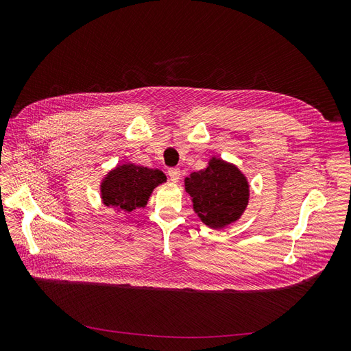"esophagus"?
<instances>
[{"label": "esophagus", "instance_id": "34e87169", "mask_svg": "<svg viewBox=\"0 0 351 351\" xmlns=\"http://www.w3.org/2000/svg\"><path fill=\"white\" fill-rule=\"evenodd\" d=\"M168 177L173 183H177L180 180V169L178 168H168Z\"/></svg>", "mask_w": 351, "mask_h": 351}]
</instances>
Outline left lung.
I'll use <instances>...</instances> for the list:
<instances>
[{"instance_id": "left-lung-1", "label": "left lung", "mask_w": 351, "mask_h": 351, "mask_svg": "<svg viewBox=\"0 0 351 351\" xmlns=\"http://www.w3.org/2000/svg\"><path fill=\"white\" fill-rule=\"evenodd\" d=\"M184 190L195 214L212 230L239 221L249 205L250 184L246 174L232 162L212 156L208 167L184 178Z\"/></svg>"}]
</instances>
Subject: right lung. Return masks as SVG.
I'll list each match as a JSON object with an SVG mask.
<instances>
[{
	"mask_svg": "<svg viewBox=\"0 0 351 351\" xmlns=\"http://www.w3.org/2000/svg\"><path fill=\"white\" fill-rule=\"evenodd\" d=\"M167 182L159 169H152L132 162L115 165L101 180V200L115 214H130L137 208L147 205L154 189Z\"/></svg>",
	"mask_w": 351,
	"mask_h": 351,
	"instance_id": "right-lung-1",
	"label": "right lung"
}]
</instances>
